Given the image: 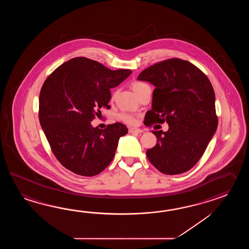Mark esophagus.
Wrapping results in <instances>:
<instances>
[{
	"mask_svg": "<svg viewBox=\"0 0 249 249\" xmlns=\"http://www.w3.org/2000/svg\"><path fill=\"white\" fill-rule=\"evenodd\" d=\"M143 131L142 129H139V128H130L129 129V132L130 133H141Z\"/></svg>",
	"mask_w": 249,
	"mask_h": 249,
	"instance_id": "34e87169",
	"label": "esophagus"
}]
</instances>
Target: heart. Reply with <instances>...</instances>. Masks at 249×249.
Listing matches in <instances>:
<instances>
[{"label": "heart", "mask_w": 249, "mask_h": 249, "mask_svg": "<svg viewBox=\"0 0 249 249\" xmlns=\"http://www.w3.org/2000/svg\"><path fill=\"white\" fill-rule=\"evenodd\" d=\"M146 84L143 83V82H140V81H134L132 83V89L133 91L137 94L138 92L141 90V89H142L144 86H146ZM115 95L112 96V100H114ZM119 119L122 121V122L129 124V125H133V124H136L138 121V117L135 114H132L130 112H122L120 115H119Z\"/></svg>", "instance_id": "obj_1"}]
</instances>
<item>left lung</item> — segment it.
Returning a JSON list of instances; mask_svg holds the SVG:
<instances>
[{"label":"left lung","mask_w":249,"mask_h":249,"mask_svg":"<svg viewBox=\"0 0 249 249\" xmlns=\"http://www.w3.org/2000/svg\"><path fill=\"white\" fill-rule=\"evenodd\" d=\"M138 79L155 85L145 125L164 122L169 125L167 132H152L158 141L146 152L148 160L165 175L185 173L200 159L216 131L211 82L195 65L177 58L154 64Z\"/></svg>","instance_id":"obj_1"}]
</instances>
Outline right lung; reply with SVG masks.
Listing matches in <instances>:
<instances>
[{"mask_svg": "<svg viewBox=\"0 0 249 249\" xmlns=\"http://www.w3.org/2000/svg\"><path fill=\"white\" fill-rule=\"evenodd\" d=\"M111 70L85 57L59 66L43 83L39 120L52 151L65 168L82 176L99 175L111 163L119 138L128 132L122 123L93 128L90 122L108 107L110 88L131 74Z\"/></svg>", "mask_w": 249, "mask_h": 249, "instance_id": "obj_1", "label": "right lung"}]
</instances>
